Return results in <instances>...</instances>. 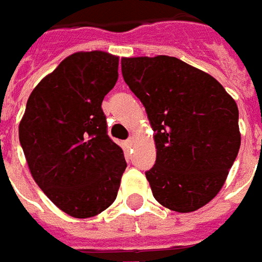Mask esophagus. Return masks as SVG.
Segmentation results:
<instances>
[{
  "label": "esophagus",
  "mask_w": 262,
  "mask_h": 262,
  "mask_svg": "<svg viewBox=\"0 0 262 262\" xmlns=\"http://www.w3.org/2000/svg\"><path fill=\"white\" fill-rule=\"evenodd\" d=\"M125 144H126V147L130 148L132 146H133V137H129V139L125 142Z\"/></svg>",
  "instance_id": "1"
}]
</instances>
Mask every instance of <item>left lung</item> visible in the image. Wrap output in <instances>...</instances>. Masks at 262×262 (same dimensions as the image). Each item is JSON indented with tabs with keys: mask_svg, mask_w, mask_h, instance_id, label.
<instances>
[{
	"mask_svg": "<svg viewBox=\"0 0 262 262\" xmlns=\"http://www.w3.org/2000/svg\"><path fill=\"white\" fill-rule=\"evenodd\" d=\"M123 80L144 105L156 164L146 171L156 201L180 213L210 202L240 148L238 108L219 81L170 57H123Z\"/></svg>",
	"mask_w": 262,
	"mask_h": 262,
	"instance_id": "obj_1",
	"label": "left lung"
}]
</instances>
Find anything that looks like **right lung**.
I'll list each match as a JSON object with an SVG mask.
<instances>
[{"label":"right lung","mask_w":262,"mask_h":262,"mask_svg":"<svg viewBox=\"0 0 262 262\" xmlns=\"http://www.w3.org/2000/svg\"><path fill=\"white\" fill-rule=\"evenodd\" d=\"M119 57L94 50L66 57L32 91L19 142L33 180L64 213L85 219L109 208L126 168L106 132L102 101Z\"/></svg>","instance_id":"1"}]
</instances>
